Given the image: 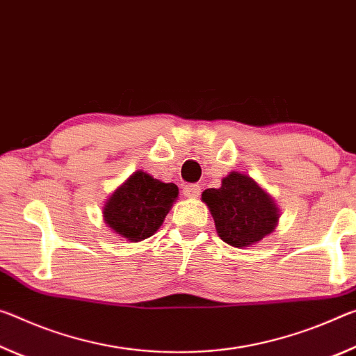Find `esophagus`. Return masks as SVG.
Wrapping results in <instances>:
<instances>
[{
    "label": "esophagus",
    "mask_w": 356,
    "mask_h": 356,
    "mask_svg": "<svg viewBox=\"0 0 356 356\" xmlns=\"http://www.w3.org/2000/svg\"><path fill=\"white\" fill-rule=\"evenodd\" d=\"M183 194L184 197H188V199H197V197L202 194V188L199 184H186Z\"/></svg>",
    "instance_id": "34e87169"
}]
</instances>
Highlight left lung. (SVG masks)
Segmentation results:
<instances>
[{
    "label": "left lung",
    "instance_id": "1",
    "mask_svg": "<svg viewBox=\"0 0 356 356\" xmlns=\"http://www.w3.org/2000/svg\"><path fill=\"white\" fill-rule=\"evenodd\" d=\"M213 214L220 240L235 248H248L275 230L279 219L271 197L248 175L232 172L219 189L202 194Z\"/></svg>",
    "mask_w": 356,
    "mask_h": 356
}]
</instances>
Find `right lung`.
Instances as JSON below:
<instances>
[{
    "mask_svg": "<svg viewBox=\"0 0 356 356\" xmlns=\"http://www.w3.org/2000/svg\"><path fill=\"white\" fill-rule=\"evenodd\" d=\"M177 197V184L136 172L107 200L104 219L118 235L142 241L162 225Z\"/></svg>",
    "mask_w": 356,
    "mask_h": 356,
    "instance_id": "right-lung-1",
    "label": "right lung"
}]
</instances>
